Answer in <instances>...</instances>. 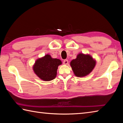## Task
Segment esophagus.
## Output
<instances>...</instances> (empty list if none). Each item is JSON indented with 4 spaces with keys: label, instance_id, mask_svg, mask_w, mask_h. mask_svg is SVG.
Masks as SVG:
<instances>
[{
    "label": "esophagus",
    "instance_id": "obj_1",
    "mask_svg": "<svg viewBox=\"0 0 123 123\" xmlns=\"http://www.w3.org/2000/svg\"><path fill=\"white\" fill-rule=\"evenodd\" d=\"M63 64L65 65H67L68 64V60H64L63 61Z\"/></svg>",
    "mask_w": 123,
    "mask_h": 123
}]
</instances>
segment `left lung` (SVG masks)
I'll use <instances>...</instances> for the list:
<instances>
[{"mask_svg": "<svg viewBox=\"0 0 123 123\" xmlns=\"http://www.w3.org/2000/svg\"><path fill=\"white\" fill-rule=\"evenodd\" d=\"M96 60L89 54L79 53L76 59L70 62L74 75L78 77H83L88 75L95 68Z\"/></svg>", "mask_w": 123, "mask_h": 123, "instance_id": "1", "label": "left lung"}]
</instances>
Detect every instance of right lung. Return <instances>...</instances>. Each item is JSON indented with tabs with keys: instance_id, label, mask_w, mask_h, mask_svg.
Instances as JSON below:
<instances>
[{
	"instance_id": "1",
	"label": "right lung",
	"mask_w": 123,
	"mask_h": 123,
	"mask_svg": "<svg viewBox=\"0 0 123 123\" xmlns=\"http://www.w3.org/2000/svg\"><path fill=\"white\" fill-rule=\"evenodd\" d=\"M62 64L61 60L52 58L49 54L36 60L33 66V71L41 80L49 81L55 78L58 67Z\"/></svg>"
}]
</instances>
